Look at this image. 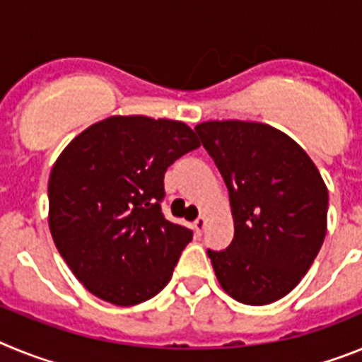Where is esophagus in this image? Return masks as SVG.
<instances>
[{"label": "esophagus", "mask_w": 362, "mask_h": 362, "mask_svg": "<svg viewBox=\"0 0 362 362\" xmlns=\"http://www.w3.org/2000/svg\"><path fill=\"white\" fill-rule=\"evenodd\" d=\"M204 225H206V221H204V217H197V219L194 221V225H192V228H194L196 235H201V233H203Z\"/></svg>", "instance_id": "esophagus-1"}]
</instances>
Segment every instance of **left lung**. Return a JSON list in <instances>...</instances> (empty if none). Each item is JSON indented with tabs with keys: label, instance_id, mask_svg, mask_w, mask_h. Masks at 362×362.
<instances>
[{
	"label": "left lung",
	"instance_id": "8db88e82",
	"mask_svg": "<svg viewBox=\"0 0 362 362\" xmlns=\"http://www.w3.org/2000/svg\"><path fill=\"white\" fill-rule=\"evenodd\" d=\"M228 188L233 239L206 250L228 296L270 305L296 288L326 235L328 190L308 153L292 137L254 121L196 127Z\"/></svg>",
	"mask_w": 362,
	"mask_h": 362
}]
</instances>
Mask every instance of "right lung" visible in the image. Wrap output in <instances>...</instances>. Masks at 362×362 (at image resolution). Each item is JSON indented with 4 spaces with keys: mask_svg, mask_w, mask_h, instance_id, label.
Returning a JSON list of instances; mask_svg holds the SVG:
<instances>
[{
    "mask_svg": "<svg viewBox=\"0 0 362 362\" xmlns=\"http://www.w3.org/2000/svg\"><path fill=\"white\" fill-rule=\"evenodd\" d=\"M196 148V134L181 121L112 116L63 150L49 179V226L88 292L132 306L168 284L192 230L163 216V179Z\"/></svg>",
    "mask_w": 362,
    "mask_h": 362,
    "instance_id": "add662e5",
    "label": "right lung"
}]
</instances>
